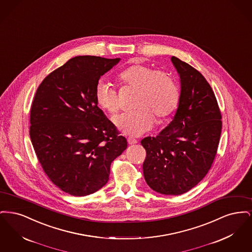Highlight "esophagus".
I'll use <instances>...</instances> for the list:
<instances>
[{
	"mask_svg": "<svg viewBox=\"0 0 252 252\" xmlns=\"http://www.w3.org/2000/svg\"><path fill=\"white\" fill-rule=\"evenodd\" d=\"M127 143H128V144H137V140L134 139V138H127Z\"/></svg>",
	"mask_w": 252,
	"mask_h": 252,
	"instance_id": "obj_1",
	"label": "esophagus"
}]
</instances>
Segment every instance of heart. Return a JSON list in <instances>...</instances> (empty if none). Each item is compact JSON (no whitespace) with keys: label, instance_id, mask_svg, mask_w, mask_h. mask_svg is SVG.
<instances>
[{"label":"heart","instance_id":"b5f03b06","mask_svg":"<svg viewBox=\"0 0 252 252\" xmlns=\"http://www.w3.org/2000/svg\"><path fill=\"white\" fill-rule=\"evenodd\" d=\"M118 79L124 86L138 90L134 107L136 110L114 118V125L123 134L139 137L149 131L155 116L165 119L177 109L180 103L179 85L174 76L163 70L144 64H133L119 73ZM96 104L104 111L114 115L119 111L120 101L117 91L101 79L95 85Z\"/></svg>","mask_w":252,"mask_h":252}]
</instances>
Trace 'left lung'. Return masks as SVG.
<instances>
[{
    "instance_id": "8db88e82",
    "label": "left lung",
    "mask_w": 252,
    "mask_h": 252,
    "mask_svg": "<svg viewBox=\"0 0 252 252\" xmlns=\"http://www.w3.org/2000/svg\"><path fill=\"white\" fill-rule=\"evenodd\" d=\"M180 75V99L172 122L141 144L146 150L144 180L157 192L178 195L203 180L216 158L221 112L203 75L188 63L171 58Z\"/></svg>"
}]
</instances>
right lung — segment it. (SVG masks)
Returning <instances> with one entry per match:
<instances>
[{"instance_id": "add662e5", "label": "right lung", "mask_w": 252, "mask_h": 252, "mask_svg": "<svg viewBox=\"0 0 252 252\" xmlns=\"http://www.w3.org/2000/svg\"><path fill=\"white\" fill-rule=\"evenodd\" d=\"M120 59L79 56L48 74L30 110V138L50 180L74 196L108 182L111 162L127 142L97 107L95 85Z\"/></svg>"}]
</instances>
